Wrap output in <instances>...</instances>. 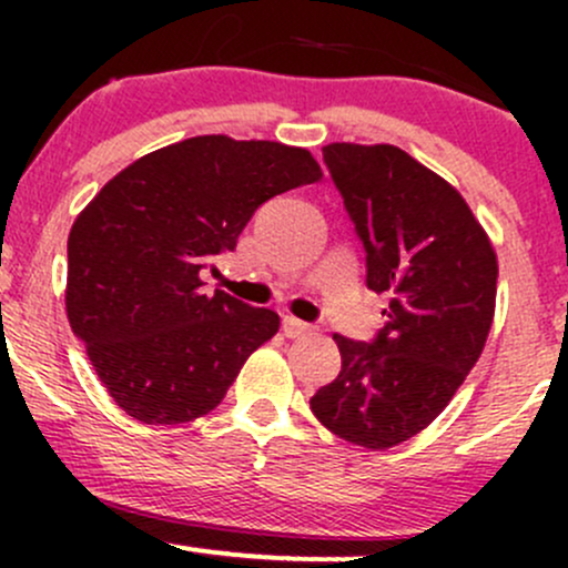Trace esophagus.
I'll use <instances>...</instances> for the list:
<instances>
[{
  "label": "esophagus",
  "instance_id": "obj_1",
  "mask_svg": "<svg viewBox=\"0 0 568 568\" xmlns=\"http://www.w3.org/2000/svg\"><path fill=\"white\" fill-rule=\"evenodd\" d=\"M312 331L310 323L304 321H296V317H283V334L288 338H298V336H306Z\"/></svg>",
  "mask_w": 568,
  "mask_h": 568
}]
</instances>
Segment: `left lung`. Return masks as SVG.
<instances>
[{"instance_id": "left-lung-1", "label": "left lung", "mask_w": 568, "mask_h": 568, "mask_svg": "<svg viewBox=\"0 0 568 568\" xmlns=\"http://www.w3.org/2000/svg\"><path fill=\"white\" fill-rule=\"evenodd\" d=\"M323 160L366 245V283L389 293L374 342L334 334L342 371L312 395L323 427L384 452L422 433L486 347L497 253L456 189L393 143H328Z\"/></svg>"}]
</instances>
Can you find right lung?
<instances>
[{"mask_svg": "<svg viewBox=\"0 0 568 568\" xmlns=\"http://www.w3.org/2000/svg\"><path fill=\"white\" fill-rule=\"evenodd\" d=\"M321 179L302 146L194 135L143 154L84 205L69 232L67 315L128 416L181 425L224 400L280 317L205 293L200 272L234 251L262 202Z\"/></svg>", "mask_w": 568, "mask_h": 568, "instance_id": "right-lung-1", "label": "right lung"}]
</instances>
